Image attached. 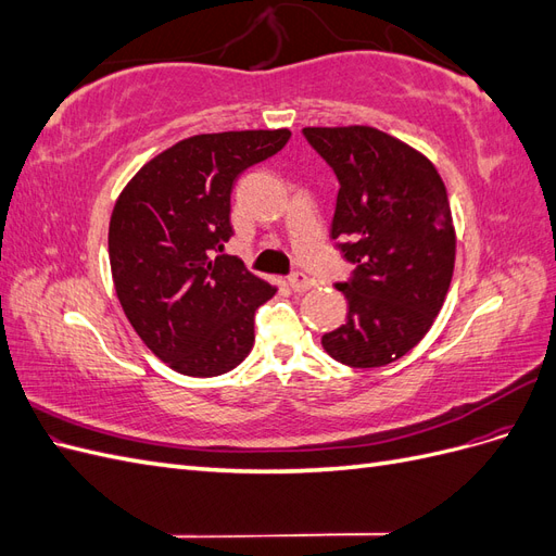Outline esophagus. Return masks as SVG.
I'll return each instance as SVG.
<instances>
[{"label":"esophagus","mask_w":556,"mask_h":556,"mask_svg":"<svg viewBox=\"0 0 556 556\" xmlns=\"http://www.w3.org/2000/svg\"><path fill=\"white\" fill-rule=\"evenodd\" d=\"M313 278H308L306 274H301V271H296V274H292L290 276V288L294 290V292H306V290H311L313 288Z\"/></svg>","instance_id":"34e87169"}]
</instances>
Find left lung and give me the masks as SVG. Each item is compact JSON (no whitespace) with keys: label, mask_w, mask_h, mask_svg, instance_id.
<instances>
[{"label":"left lung","mask_w":556,"mask_h":556,"mask_svg":"<svg viewBox=\"0 0 556 556\" xmlns=\"http://www.w3.org/2000/svg\"><path fill=\"white\" fill-rule=\"evenodd\" d=\"M306 141L339 178L331 239L355 266L336 282L345 325L323 348L345 366L378 368L406 355L439 315L454 271L445 185L417 150L374 127H306Z\"/></svg>","instance_id":"8db88e82"}]
</instances>
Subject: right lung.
<instances>
[{"label":"right lung","instance_id":"1","mask_svg":"<svg viewBox=\"0 0 556 556\" xmlns=\"http://www.w3.org/2000/svg\"><path fill=\"white\" fill-rule=\"evenodd\" d=\"M290 137L199 134L150 160L115 201L109 257L117 299L141 341L178 374H227L255 343V311L276 288L217 252L233 233V182Z\"/></svg>","mask_w":556,"mask_h":556}]
</instances>
